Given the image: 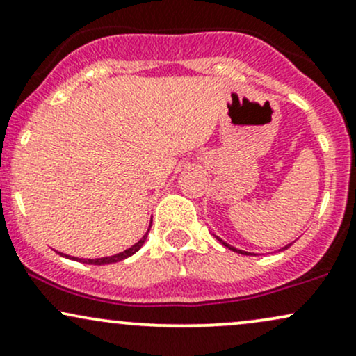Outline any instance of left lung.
<instances>
[{"label":"left lung","mask_w":356,"mask_h":356,"mask_svg":"<svg viewBox=\"0 0 356 356\" xmlns=\"http://www.w3.org/2000/svg\"><path fill=\"white\" fill-rule=\"evenodd\" d=\"M216 238H218V236H216ZM218 241H219V243H222V244H224V246H226V248H229V249H231V251H234V252H239V254H246V256H254V254H252V252H246V251H243V249H236V248H232V246H229V244H227V243H224V241H222V239H220V238H218ZM288 246H291V244H288ZM288 246L281 248V251H283V249H286V248H288Z\"/></svg>","instance_id":"1"}]
</instances>
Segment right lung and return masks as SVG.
I'll return each instance as SVG.
<instances>
[{
  "mask_svg": "<svg viewBox=\"0 0 356 356\" xmlns=\"http://www.w3.org/2000/svg\"><path fill=\"white\" fill-rule=\"evenodd\" d=\"M150 226H152V222H150ZM150 226H149V229H147L145 234L142 236V239L138 241V243L134 244V246H130L129 249H125V251L118 252V254L107 256V257H97V259H79V257H70V256H67V254H65V257H70V259H75V261H81V263H85V264H97V266H102V264L118 263V261L125 259V257H129V256L136 254V252L138 251V249H140L142 246H144V243H145V239H147V234H149V231H150Z\"/></svg>",
  "mask_w": 356,
  "mask_h": 356,
  "instance_id": "right-lung-1",
  "label": "right lung"
}]
</instances>
